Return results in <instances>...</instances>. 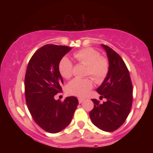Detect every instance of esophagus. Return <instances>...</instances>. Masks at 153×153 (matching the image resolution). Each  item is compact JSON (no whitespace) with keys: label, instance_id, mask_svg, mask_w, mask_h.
Here are the masks:
<instances>
[{"label":"esophagus","instance_id":"1","mask_svg":"<svg viewBox=\"0 0 153 153\" xmlns=\"http://www.w3.org/2000/svg\"><path fill=\"white\" fill-rule=\"evenodd\" d=\"M85 101V99H82V98H78V102L79 103H81Z\"/></svg>","mask_w":153,"mask_h":153}]
</instances>
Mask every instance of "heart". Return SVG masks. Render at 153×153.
Here are the masks:
<instances>
[{
  "label": "heart",
  "mask_w": 153,
  "mask_h": 153,
  "mask_svg": "<svg viewBox=\"0 0 153 153\" xmlns=\"http://www.w3.org/2000/svg\"><path fill=\"white\" fill-rule=\"evenodd\" d=\"M73 57L80 64L87 66L85 75H90L97 83L102 82L109 72V62L106 57H101L97 50L91 47L81 49L73 54ZM58 71L62 78L69 79L73 75V65L67 57H63L58 63ZM94 86L91 78H75L66 86L68 94L84 96Z\"/></svg>",
  "instance_id": "heart-1"
}]
</instances>
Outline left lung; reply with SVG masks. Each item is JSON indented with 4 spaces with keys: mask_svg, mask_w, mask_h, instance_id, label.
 I'll use <instances>...</instances> for the list:
<instances>
[{
    "mask_svg": "<svg viewBox=\"0 0 153 153\" xmlns=\"http://www.w3.org/2000/svg\"><path fill=\"white\" fill-rule=\"evenodd\" d=\"M106 50L109 62V72L103 83L96 89L106 99L103 103L92 99L94 107L89 113L94 125L105 131H113L124 124L132 104V83L127 67L122 57L107 45Z\"/></svg>",
    "mask_w": 153,
    "mask_h": 153,
    "instance_id": "8db88e82",
    "label": "left lung"
}]
</instances>
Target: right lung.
<instances>
[{
	"label": "right lung",
	"mask_w": 153,
	"mask_h": 153,
	"mask_svg": "<svg viewBox=\"0 0 153 153\" xmlns=\"http://www.w3.org/2000/svg\"><path fill=\"white\" fill-rule=\"evenodd\" d=\"M71 50V47L62 45H44L33 54L26 68V105L34 122L47 132L57 133L65 129L78 105L75 96L67 97L64 101L54 99L62 91L58 63Z\"/></svg>",
	"instance_id": "1"
}]
</instances>
